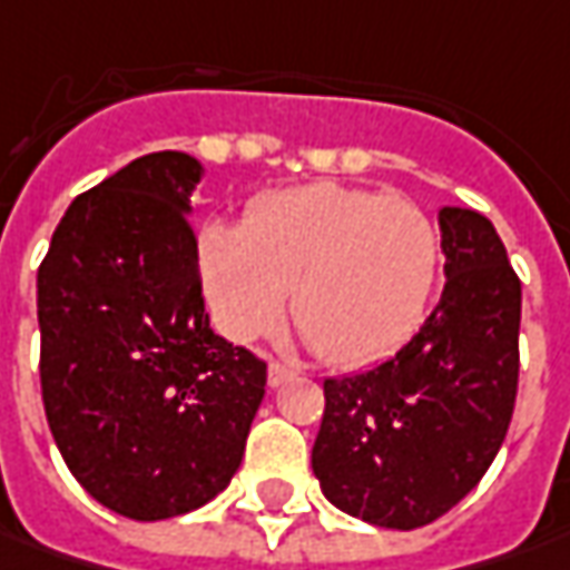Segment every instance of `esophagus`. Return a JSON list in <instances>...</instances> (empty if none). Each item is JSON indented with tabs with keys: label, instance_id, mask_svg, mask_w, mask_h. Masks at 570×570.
<instances>
[{
	"label": "esophagus",
	"instance_id": "esophagus-1",
	"mask_svg": "<svg viewBox=\"0 0 570 570\" xmlns=\"http://www.w3.org/2000/svg\"><path fill=\"white\" fill-rule=\"evenodd\" d=\"M289 379H296V368L281 363V360H271V365H267V384H271V387H281V384H286Z\"/></svg>",
	"mask_w": 570,
	"mask_h": 570
}]
</instances>
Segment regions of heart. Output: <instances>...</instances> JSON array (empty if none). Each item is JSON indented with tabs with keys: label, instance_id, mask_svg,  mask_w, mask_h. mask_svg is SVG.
I'll return each instance as SVG.
<instances>
[{
	"label": "heart",
	"instance_id": "1",
	"mask_svg": "<svg viewBox=\"0 0 570 570\" xmlns=\"http://www.w3.org/2000/svg\"><path fill=\"white\" fill-rule=\"evenodd\" d=\"M439 229L410 198L334 183L286 188L246 226H207L202 274L214 318L236 341L293 318L334 365H365L403 346L439 277Z\"/></svg>",
	"mask_w": 570,
	"mask_h": 570
}]
</instances>
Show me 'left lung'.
<instances>
[{
  "mask_svg": "<svg viewBox=\"0 0 570 570\" xmlns=\"http://www.w3.org/2000/svg\"><path fill=\"white\" fill-rule=\"evenodd\" d=\"M444 293L406 344L324 382L312 470L324 499L387 530L448 514L508 435L520 372V277L495 226L444 207Z\"/></svg>",
  "mask_w": 570,
  "mask_h": 570,
  "instance_id": "obj_1",
  "label": "left lung"
}]
</instances>
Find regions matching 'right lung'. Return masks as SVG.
<instances>
[{
  "mask_svg": "<svg viewBox=\"0 0 570 570\" xmlns=\"http://www.w3.org/2000/svg\"><path fill=\"white\" fill-rule=\"evenodd\" d=\"M160 150L78 195L37 267L40 391L62 461L131 520L195 511L243 463L267 363L210 331L188 191Z\"/></svg>",
  "mask_w": 570,
  "mask_h": 570,
  "instance_id": "right-lung-1",
  "label": "right lung"
}]
</instances>
